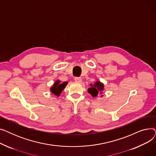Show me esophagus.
Listing matches in <instances>:
<instances>
[{
    "mask_svg": "<svg viewBox=\"0 0 156 156\" xmlns=\"http://www.w3.org/2000/svg\"><path fill=\"white\" fill-rule=\"evenodd\" d=\"M75 81H76V82L81 83V78H80V77H75Z\"/></svg>",
    "mask_w": 156,
    "mask_h": 156,
    "instance_id": "1",
    "label": "esophagus"
}]
</instances>
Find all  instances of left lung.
Instances as JSON below:
<instances>
[{"mask_svg":"<svg viewBox=\"0 0 156 156\" xmlns=\"http://www.w3.org/2000/svg\"><path fill=\"white\" fill-rule=\"evenodd\" d=\"M91 87L88 89V92L90 94L92 97H97L99 94H102V92L104 90V85L102 83H101L100 81H97L94 83V85L90 84ZM101 95V97H102Z\"/></svg>","mask_w":156,"mask_h":156,"instance_id":"8db88e82","label":"left lung"}]
</instances>
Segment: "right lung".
<instances>
[{
	"instance_id": "obj_1",
	"label": "right lung",
	"mask_w": 156,
	"mask_h": 156,
	"mask_svg": "<svg viewBox=\"0 0 156 156\" xmlns=\"http://www.w3.org/2000/svg\"><path fill=\"white\" fill-rule=\"evenodd\" d=\"M68 82L65 81L62 83H60L59 80H57L54 83L53 86L51 88V91L52 94H55L57 96H59L64 88L67 85Z\"/></svg>"
}]
</instances>
